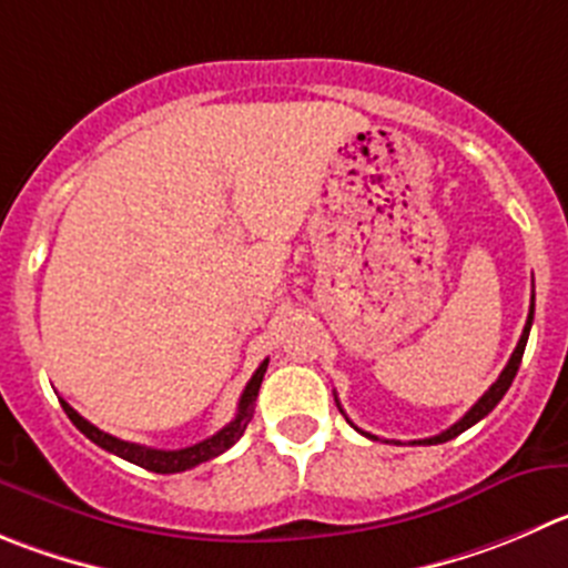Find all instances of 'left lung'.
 <instances>
[{"mask_svg":"<svg viewBox=\"0 0 568 568\" xmlns=\"http://www.w3.org/2000/svg\"><path fill=\"white\" fill-rule=\"evenodd\" d=\"M532 312H536V295H532L530 315H527V323H524V332H521V337H518V345H516V351H513V354H510V359H507V365H505V371H501V374H499V379H496L494 385H490L488 390H485V396L479 398V402L474 404V407L468 409V413L463 415V418L457 420L455 426H449V429H446V432H440V435H435V437H424V440H413V443H420V446H435V443H446V440H452V437H457V435H460V432L471 429V426L477 424V420H483L485 415H488L490 409H494L496 404L501 402V396H505V393H507V387H510V385H513V379H516V374H518V365H521L524 348H527V337H530V326H532ZM334 402H337V398H334ZM356 432H362V429H356ZM362 435H365V437H371V440H379V437H376V435H371V432H362Z\"/></svg>","mask_w":568,"mask_h":568,"instance_id":"obj_1","label":"left lung"}]
</instances>
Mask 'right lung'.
Segmentation results:
<instances>
[{"label":"right lung","mask_w":568,"mask_h":568,"mask_svg":"<svg viewBox=\"0 0 568 568\" xmlns=\"http://www.w3.org/2000/svg\"><path fill=\"white\" fill-rule=\"evenodd\" d=\"M264 371H267V359L258 365L256 374L251 376V382H247L245 390H242L240 409H236V418L231 420L229 426H223L217 435L206 437V440H200V443H194V446H186V449H175V452L150 449V446H139V443L119 440V437L108 435V432L97 429L94 424H89V420H85L78 409L69 407L63 398H61V407H63V413L69 415V420H72V424L78 426V429L83 432L91 443H97L100 449L111 452V455L122 457V460H128V463H136V466L148 468V471L178 474V471H186V468L200 466V463L214 460V457H220L225 449H231V446L240 440L242 432H245V426L251 424V418H253V407H256V396H258V387H262Z\"/></svg>","instance_id":"add662e5"}]
</instances>
